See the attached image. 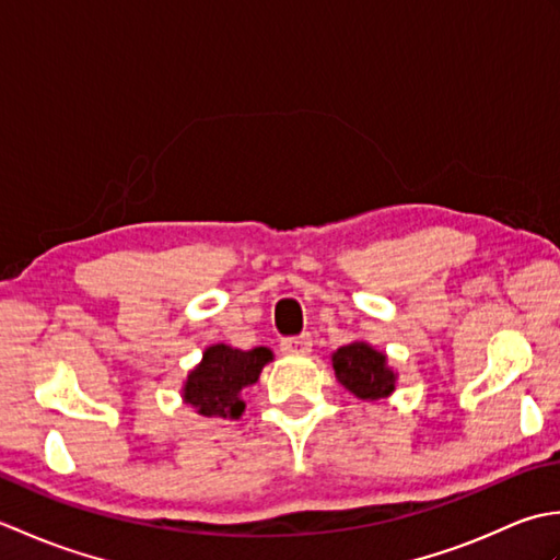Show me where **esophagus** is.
I'll use <instances>...</instances> for the list:
<instances>
[{
  "label": "esophagus",
  "instance_id": "obj_1",
  "mask_svg": "<svg viewBox=\"0 0 560 560\" xmlns=\"http://www.w3.org/2000/svg\"><path fill=\"white\" fill-rule=\"evenodd\" d=\"M313 349V337L311 335H301V337H289L281 341V351L291 353V355H303Z\"/></svg>",
  "mask_w": 560,
  "mask_h": 560
}]
</instances>
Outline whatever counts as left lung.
<instances>
[{
	"mask_svg": "<svg viewBox=\"0 0 560 560\" xmlns=\"http://www.w3.org/2000/svg\"><path fill=\"white\" fill-rule=\"evenodd\" d=\"M331 368L339 383L359 399L377 401L395 392L397 373L387 365V355L365 341L337 349L331 353Z\"/></svg>",
	"mask_w": 560,
	"mask_h": 560,
	"instance_id": "1",
	"label": "left lung"
}]
</instances>
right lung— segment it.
<instances>
[{"label": "right lung", "instance_id": "right-lung-1", "mask_svg": "<svg viewBox=\"0 0 560 560\" xmlns=\"http://www.w3.org/2000/svg\"><path fill=\"white\" fill-rule=\"evenodd\" d=\"M273 359L267 347L241 351L225 343H213L201 355V363L189 371L183 399L201 416H219V419H241L245 401L243 389L255 385L261 368Z\"/></svg>", "mask_w": 560, "mask_h": 560}]
</instances>
